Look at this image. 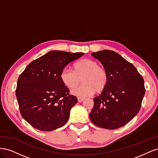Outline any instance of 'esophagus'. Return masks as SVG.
Here are the masks:
<instances>
[{"label": "esophagus", "mask_w": 158, "mask_h": 158, "mask_svg": "<svg viewBox=\"0 0 158 158\" xmlns=\"http://www.w3.org/2000/svg\"><path fill=\"white\" fill-rule=\"evenodd\" d=\"M84 100V98H80V97H78V102H82Z\"/></svg>", "instance_id": "esophagus-1"}]
</instances>
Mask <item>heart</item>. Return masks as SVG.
Returning a JSON list of instances; mask_svg holds the SVG:
<instances>
[{
	"label": "heart",
	"instance_id": "obj_1",
	"mask_svg": "<svg viewBox=\"0 0 158 158\" xmlns=\"http://www.w3.org/2000/svg\"><path fill=\"white\" fill-rule=\"evenodd\" d=\"M74 70L64 68L62 70L60 78L66 88L74 89L81 82L83 84L74 90L73 93L78 96L85 97L95 92L100 93L106 89L109 82L107 71L99 66L97 61L89 59L80 60L74 64Z\"/></svg>",
	"mask_w": 158,
	"mask_h": 158
}]
</instances>
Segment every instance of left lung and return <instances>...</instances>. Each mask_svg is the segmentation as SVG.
Returning <instances> with one entry per match:
<instances>
[{"instance_id":"1","label":"left lung","mask_w":158,"mask_h":158,"mask_svg":"<svg viewBox=\"0 0 158 158\" xmlns=\"http://www.w3.org/2000/svg\"><path fill=\"white\" fill-rule=\"evenodd\" d=\"M107 71L109 82L94 98L89 118L95 125L117 129L131 121L139 112L145 94L144 79L132 64L113 51L92 52Z\"/></svg>"}]
</instances>
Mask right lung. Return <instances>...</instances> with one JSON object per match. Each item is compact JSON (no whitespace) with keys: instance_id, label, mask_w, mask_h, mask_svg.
<instances>
[{"instance_id":"right-lung-1","label":"right lung","mask_w":158,"mask_h":158,"mask_svg":"<svg viewBox=\"0 0 158 158\" xmlns=\"http://www.w3.org/2000/svg\"><path fill=\"white\" fill-rule=\"evenodd\" d=\"M84 55L51 51L32 61L19 76L16 89L19 108L33 127L52 131L68 121L78 99L69 94L60 76L66 65Z\"/></svg>"}]
</instances>
